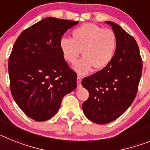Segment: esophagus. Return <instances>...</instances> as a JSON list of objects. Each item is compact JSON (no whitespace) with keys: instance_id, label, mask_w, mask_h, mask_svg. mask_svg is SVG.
I'll return each mask as SVG.
<instances>
[{"instance_id":"esophagus-1","label":"esophagus","mask_w":150,"mask_h":150,"mask_svg":"<svg viewBox=\"0 0 150 150\" xmlns=\"http://www.w3.org/2000/svg\"><path fill=\"white\" fill-rule=\"evenodd\" d=\"M81 76H78L77 77V84H78V88L81 87Z\"/></svg>"}]
</instances>
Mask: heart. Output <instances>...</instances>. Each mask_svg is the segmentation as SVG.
<instances>
[{"instance_id": "heart-1", "label": "heart", "mask_w": 150, "mask_h": 150, "mask_svg": "<svg viewBox=\"0 0 150 150\" xmlns=\"http://www.w3.org/2000/svg\"><path fill=\"white\" fill-rule=\"evenodd\" d=\"M117 46V39L113 30L94 23H85L71 32V39L62 37L59 48L65 61L75 64L80 54L75 70L85 75L94 68L101 70L112 61Z\"/></svg>"}]
</instances>
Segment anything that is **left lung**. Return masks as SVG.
<instances>
[{"label": "left lung", "instance_id": "8db88e82", "mask_svg": "<svg viewBox=\"0 0 150 150\" xmlns=\"http://www.w3.org/2000/svg\"><path fill=\"white\" fill-rule=\"evenodd\" d=\"M117 36V46L110 63L81 81L89 98L82 104L91 121L106 124L116 120L131 105L137 95L143 62L135 39L118 24L107 21Z\"/></svg>", "mask_w": 150, "mask_h": 150}]
</instances>
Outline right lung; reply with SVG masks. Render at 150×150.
<instances>
[{
    "mask_svg": "<svg viewBox=\"0 0 150 150\" xmlns=\"http://www.w3.org/2000/svg\"><path fill=\"white\" fill-rule=\"evenodd\" d=\"M78 23L47 17L23 30L13 45L8 62L11 94L33 120L52 117L63 97L77 87V75L64 59L59 40Z\"/></svg>",
    "mask_w": 150,
    "mask_h": 150,
    "instance_id": "1",
    "label": "right lung"
}]
</instances>
